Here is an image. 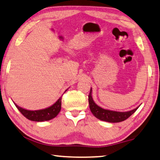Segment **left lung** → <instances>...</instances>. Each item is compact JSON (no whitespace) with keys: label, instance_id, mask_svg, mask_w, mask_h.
I'll return each instance as SVG.
<instances>
[{"label":"left lung","instance_id":"obj_1","mask_svg":"<svg viewBox=\"0 0 160 160\" xmlns=\"http://www.w3.org/2000/svg\"><path fill=\"white\" fill-rule=\"evenodd\" d=\"M92 90L91 88L90 93L88 95V102H89V108L91 112L93 113V115L100 120L102 121L111 122V123H116L123 122L128 119L131 114H133L137 110L138 108L134 109L131 111L125 112H116L112 111L109 110H105L99 106H98L96 103L94 102L93 98H92Z\"/></svg>","mask_w":160,"mask_h":160}]
</instances>
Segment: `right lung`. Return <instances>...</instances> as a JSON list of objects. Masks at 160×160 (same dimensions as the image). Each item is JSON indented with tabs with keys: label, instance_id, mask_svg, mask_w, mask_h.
Returning <instances> with one entry per match:
<instances>
[{
	"label": "right lung",
	"instance_id": "right-lung-1",
	"mask_svg": "<svg viewBox=\"0 0 160 160\" xmlns=\"http://www.w3.org/2000/svg\"><path fill=\"white\" fill-rule=\"evenodd\" d=\"M67 89L65 91H67ZM61 102H62V97L58 100L54 105H52L50 107L43 109V110H34L31 111L27 110L25 109L22 108L19 106H15L18 109L19 111L26 117L27 119L33 122H44L48 121V120L52 119L58 115L61 110Z\"/></svg>",
	"mask_w": 160,
	"mask_h": 160
}]
</instances>
